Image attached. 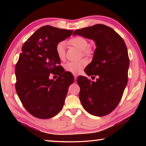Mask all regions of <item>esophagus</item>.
<instances>
[{
  "instance_id": "34e87169",
  "label": "esophagus",
  "mask_w": 146,
  "mask_h": 146,
  "mask_svg": "<svg viewBox=\"0 0 146 146\" xmlns=\"http://www.w3.org/2000/svg\"><path fill=\"white\" fill-rule=\"evenodd\" d=\"M74 78H75V80H76V78H77V75H76V74H74Z\"/></svg>"
}]
</instances>
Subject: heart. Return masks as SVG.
Returning <instances> with one entry per match:
<instances>
[{
  "label": "heart",
  "instance_id": "obj_1",
  "mask_svg": "<svg viewBox=\"0 0 146 146\" xmlns=\"http://www.w3.org/2000/svg\"><path fill=\"white\" fill-rule=\"evenodd\" d=\"M69 43L71 45L76 47L80 50H82V54L85 56H91L92 54L91 49L88 48V42L85 38L82 36H77L71 38L69 40ZM56 52L57 54L58 58L61 60L65 59V42H60L56 46ZM87 65V61L84 59L79 60L78 62H68L64 65V69L66 71L72 73L73 74H78L81 72L84 68Z\"/></svg>",
  "mask_w": 146,
  "mask_h": 146
}]
</instances>
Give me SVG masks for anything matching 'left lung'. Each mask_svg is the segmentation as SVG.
<instances>
[{
    "label": "left lung",
    "instance_id": "8db88e82",
    "mask_svg": "<svg viewBox=\"0 0 146 146\" xmlns=\"http://www.w3.org/2000/svg\"><path fill=\"white\" fill-rule=\"evenodd\" d=\"M75 35L92 39L97 47L84 71L88 76L98 75V78L94 82L86 76L77 78L80 102L91 115H107L117 108L127 85L129 66L127 47L117 32L104 24L77 29Z\"/></svg>",
    "mask_w": 146,
    "mask_h": 146
}]
</instances>
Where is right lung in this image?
Instances as JSON below:
<instances>
[{
	"label": "right lung",
	"mask_w": 146,
	"mask_h": 146,
	"mask_svg": "<svg viewBox=\"0 0 146 146\" xmlns=\"http://www.w3.org/2000/svg\"><path fill=\"white\" fill-rule=\"evenodd\" d=\"M73 32L44 26L23 44L15 66V89L24 108L35 117L48 119L57 115L63 108L74 77L68 71L62 75L57 71L60 60L56 46ZM50 73L58 74V78L49 79Z\"/></svg>",
	"instance_id": "add662e5"
}]
</instances>
